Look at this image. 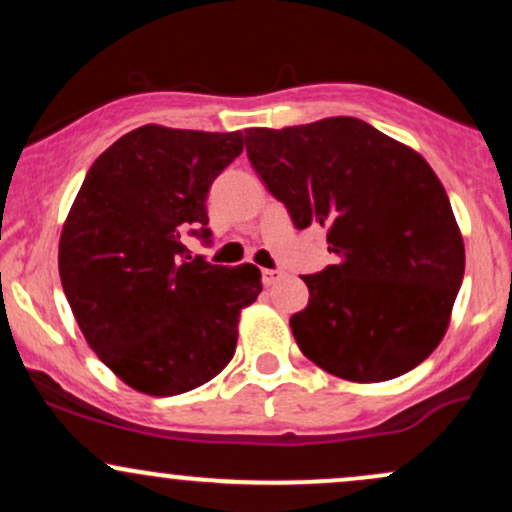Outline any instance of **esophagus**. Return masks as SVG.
Wrapping results in <instances>:
<instances>
[{
    "instance_id": "1",
    "label": "esophagus",
    "mask_w": 512,
    "mask_h": 512,
    "mask_svg": "<svg viewBox=\"0 0 512 512\" xmlns=\"http://www.w3.org/2000/svg\"><path fill=\"white\" fill-rule=\"evenodd\" d=\"M281 276H284V272H281V269H262V281L267 286L276 284V281H279Z\"/></svg>"
}]
</instances>
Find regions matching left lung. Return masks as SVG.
Masks as SVG:
<instances>
[{
	"instance_id": "left-lung-1",
	"label": "left lung",
	"mask_w": 512,
	"mask_h": 512,
	"mask_svg": "<svg viewBox=\"0 0 512 512\" xmlns=\"http://www.w3.org/2000/svg\"><path fill=\"white\" fill-rule=\"evenodd\" d=\"M248 158L298 231L320 223L337 264L305 274L291 332L315 366L380 383L419 366L464 276L450 199L416 151L356 117L245 129Z\"/></svg>"
}]
</instances>
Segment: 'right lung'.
<instances>
[{
    "label": "right lung",
    "mask_w": 512,
    "mask_h": 512,
    "mask_svg": "<svg viewBox=\"0 0 512 512\" xmlns=\"http://www.w3.org/2000/svg\"><path fill=\"white\" fill-rule=\"evenodd\" d=\"M243 132L144 125L88 168L60 238V279L88 346L120 380L154 397L195 390L233 358L238 317L262 291L252 264L190 255L211 245V182Z\"/></svg>",
    "instance_id": "1"
}]
</instances>
